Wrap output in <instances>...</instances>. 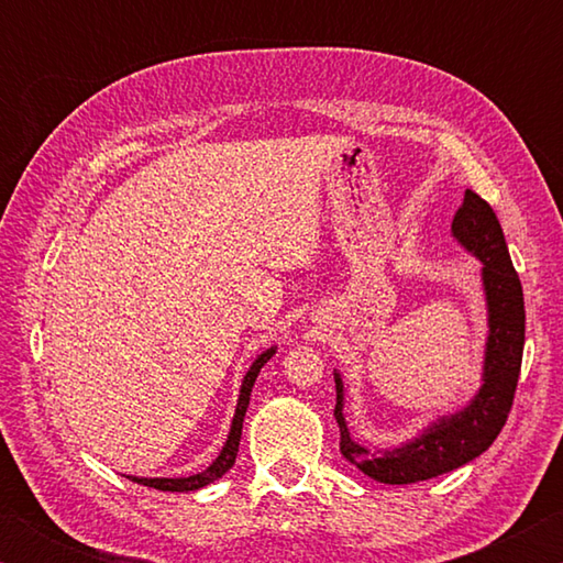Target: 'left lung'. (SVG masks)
I'll return each instance as SVG.
<instances>
[{
	"label": "left lung",
	"mask_w": 563,
	"mask_h": 563,
	"mask_svg": "<svg viewBox=\"0 0 563 563\" xmlns=\"http://www.w3.org/2000/svg\"><path fill=\"white\" fill-rule=\"evenodd\" d=\"M452 233L466 251L484 263L482 280L489 308V338L479 395L462 412L442 417L440 422L427 427L417 440L397 450L373 454L350 440L345 417H342V379L335 375L340 454L360 472L383 484L424 482L472 462L497 440L514 405L523 355V322H527L521 280L511 265L497 216L474 190H464V201L456 208L452 221Z\"/></svg>",
	"instance_id": "obj_1"
}]
</instances>
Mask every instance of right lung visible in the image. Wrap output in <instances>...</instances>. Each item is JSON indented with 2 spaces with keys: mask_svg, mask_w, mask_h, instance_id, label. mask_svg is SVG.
I'll return each mask as SVG.
<instances>
[{
  "mask_svg": "<svg viewBox=\"0 0 563 563\" xmlns=\"http://www.w3.org/2000/svg\"><path fill=\"white\" fill-rule=\"evenodd\" d=\"M275 355V347L265 350L263 355L253 362L251 369H247V375L243 377V387H241V397H238V407H235V417H233V424H231V434H228V442L223 444L221 454H218V460L208 466L206 472L201 474H194V476H180V479H139V476H129V479L144 484V487H154L158 492H196L206 487V484L216 482L218 476H223L228 470H231L235 456H238V444H241V432H243V417H245V409L247 402H251V389L255 377H258L261 367Z\"/></svg>",
  "mask_w": 563,
  "mask_h": 563,
  "instance_id": "add662e5",
  "label": "right lung"
}]
</instances>
